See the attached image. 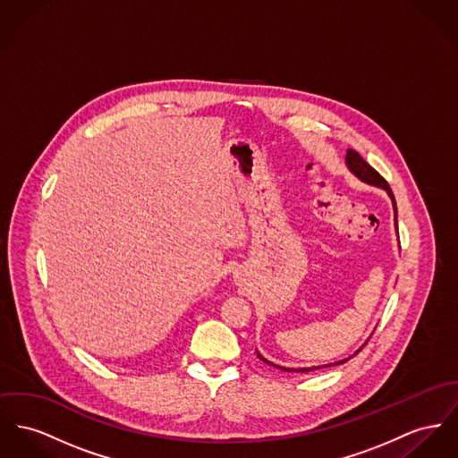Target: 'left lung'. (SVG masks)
Listing matches in <instances>:
<instances>
[{
    "mask_svg": "<svg viewBox=\"0 0 458 458\" xmlns=\"http://www.w3.org/2000/svg\"><path fill=\"white\" fill-rule=\"evenodd\" d=\"M345 163H347V166L351 168V172L356 175V177H360L361 181H365L368 183H373V185H377V187H382V189H386L387 192H389V196H391V199H393V207H394V212H396V225H397V210H396V199H394V194H393V189L389 187V183L387 181L371 166V165H368L365 159L361 157V154L358 153V151H354V149H347V154H345ZM361 351V349H360ZM358 351V352H360ZM356 352V354H358ZM354 354V356H356ZM257 356L264 361V363H267V365H273L271 361H267L264 356H260L259 352H257ZM351 358H347V360H342V361H338V363H334V365H325L327 366H336V365H344V363H347ZM276 366V365H273ZM279 369H284V371H312V369H319L321 366H314V368H299V369H293V368H283V366H277Z\"/></svg>",
    "mask_w": 458,
    "mask_h": 458,
    "instance_id": "8db88e82",
    "label": "left lung"
}]
</instances>
